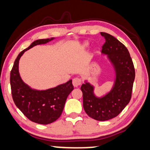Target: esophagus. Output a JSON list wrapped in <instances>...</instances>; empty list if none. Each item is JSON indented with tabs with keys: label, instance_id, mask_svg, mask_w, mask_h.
Wrapping results in <instances>:
<instances>
[{
	"label": "esophagus",
	"instance_id": "1",
	"mask_svg": "<svg viewBox=\"0 0 150 150\" xmlns=\"http://www.w3.org/2000/svg\"><path fill=\"white\" fill-rule=\"evenodd\" d=\"M72 83H73L74 86L76 87H78L81 85V83H82V80H81V78L76 77L73 79Z\"/></svg>",
	"mask_w": 150,
	"mask_h": 150
}]
</instances>
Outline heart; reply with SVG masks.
Here are the masks:
<instances>
[{"instance_id":"obj_1","label":"heart","mask_w":150,"mask_h":150,"mask_svg":"<svg viewBox=\"0 0 150 150\" xmlns=\"http://www.w3.org/2000/svg\"><path fill=\"white\" fill-rule=\"evenodd\" d=\"M87 44H85L84 45V47H87Z\"/></svg>"}]
</instances>
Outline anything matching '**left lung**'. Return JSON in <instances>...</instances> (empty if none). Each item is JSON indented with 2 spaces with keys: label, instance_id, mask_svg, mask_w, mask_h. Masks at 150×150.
I'll use <instances>...</instances> for the list:
<instances>
[{
  "label": "left lung",
  "instance_id": "left-lung-1",
  "mask_svg": "<svg viewBox=\"0 0 150 150\" xmlns=\"http://www.w3.org/2000/svg\"><path fill=\"white\" fill-rule=\"evenodd\" d=\"M105 42L102 53L108 55L116 72L115 83L112 90L102 98L94 94V87L89 83L81 85L83 108L89 117L105 121L117 116L129 103L132 97L135 69L126 47L115 37L100 32Z\"/></svg>",
  "mask_w": 150,
  "mask_h": 150
}]
</instances>
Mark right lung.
<instances>
[{
  "label": "right lung",
  "mask_w": 150,
  "mask_h": 150,
  "mask_svg": "<svg viewBox=\"0 0 150 150\" xmlns=\"http://www.w3.org/2000/svg\"><path fill=\"white\" fill-rule=\"evenodd\" d=\"M54 38L39 39L20 52L16 58L10 73V85L13 102L17 108L31 121L47 125L61 115L68 95L74 89L72 81L46 90L31 89L21 79L18 71V63L24 52L37 45L45 44Z\"/></svg>",
  "instance_id": "add662e5"
}]
</instances>
